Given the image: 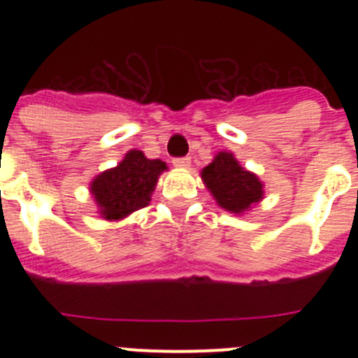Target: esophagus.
Returning <instances> with one entry per match:
<instances>
[{
  "instance_id": "34e87169",
  "label": "esophagus",
  "mask_w": 358,
  "mask_h": 358,
  "mask_svg": "<svg viewBox=\"0 0 358 358\" xmlns=\"http://www.w3.org/2000/svg\"><path fill=\"white\" fill-rule=\"evenodd\" d=\"M173 164H176L177 169H189V164H192V157H176L173 159Z\"/></svg>"
}]
</instances>
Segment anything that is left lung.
<instances>
[{"label":"left lung","instance_id":"obj_1","mask_svg":"<svg viewBox=\"0 0 358 358\" xmlns=\"http://www.w3.org/2000/svg\"><path fill=\"white\" fill-rule=\"evenodd\" d=\"M201 177L218 206L231 213H243L264 199L258 176L243 169L231 152H218Z\"/></svg>","mask_w":358,"mask_h":358}]
</instances>
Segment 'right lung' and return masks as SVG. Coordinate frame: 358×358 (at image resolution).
Wrapping results in <instances>:
<instances>
[{"instance_id":"right-lung-1","label":"right lung","mask_w":358,"mask_h":358,"mask_svg":"<svg viewBox=\"0 0 358 358\" xmlns=\"http://www.w3.org/2000/svg\"><path fill=\"white\" fill-rule=\"evenodd\" d=\"M166 170L161 159H148L141 150H129L122 163L91 181V195L106 220H122L150 202L157 179Z\"/></svg>"}]
</instances>
